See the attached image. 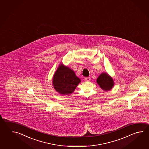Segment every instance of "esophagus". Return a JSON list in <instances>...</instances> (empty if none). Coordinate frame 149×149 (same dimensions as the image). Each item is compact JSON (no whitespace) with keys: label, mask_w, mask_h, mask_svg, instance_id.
<instances>
[{"label":"esophagus","mask_w":149,"mask_h":149,"mask_svg":"<svg viewBox=\"0 0 149 149\" xmlns=\"http://www.w3.org/2000/svg\"><path fill=\"white\" fill-rule=\"evenodd\" d=\"M85 80L86 81H89L91 80V78L90 77H86Z\"/></svg>","instance_id":"obj_1"}]
</instances>
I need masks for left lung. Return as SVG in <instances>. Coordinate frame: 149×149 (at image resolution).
<instances>
[{"instance_id": "left-lung-1", "label": "left lung", "mask_w": 149, "mask_h": 149, "mask_svg": "<svg viewBox=\"0 0 149 149\" xmlns=\"http://www.w3.org/2000/svg\"><path fill=\"white\" fill-rule=\"evenodd\" d=\"M96 82L104 91L111 90L114 86L113 80L107 73H102L97 78Z\"/></svg>"}]
</instances>
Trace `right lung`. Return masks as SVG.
I'll return each mask as SVG.
<instances>
[{
    "label": "right lung",
    "instance_id": "obj_1",
    "mask_svg": "<svg viewBox=\"0 0 149 149\" xmlns=\"http://www.w3.org/2000/svg\"><path fill=\"white\" fill-rule=\"evenodd\" d=\"M80 81L73 70L62 64L59 65L53 78L54 89L62 95L72 93Z\"/></svg>",
    "mask_w": 149,
    "mask_h": 149
}]
</instances>
